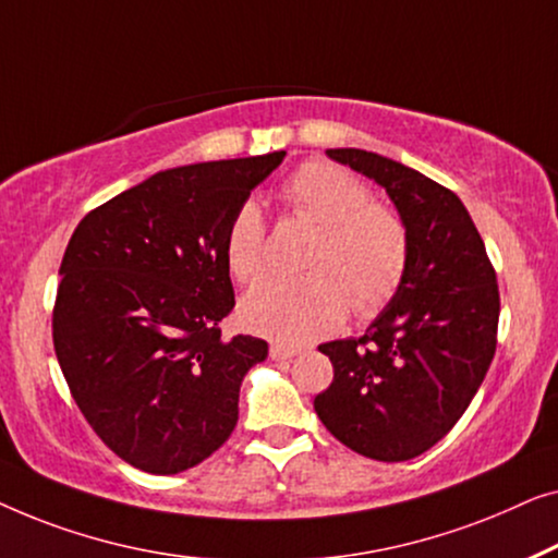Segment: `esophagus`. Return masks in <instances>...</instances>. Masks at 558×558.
Listing matches in <instances>:
<instances>
[{
    "label": "esophagus",
    "mask_w": 558,
    "mask_h": 558,
    "mask_svg": "<svg viewBox=\"0 0 558 558\" xmlns=\"http://www.w3.org/2000/svg\"><path fill=\"white\" fill-rule=\"evenodd\" d=\"M298 354H301V349L286 347V343H272V347H270V356L276 361H288V359H293Z\"/></svg>",
    "instance_id": "obj_1"
}]
</instances>
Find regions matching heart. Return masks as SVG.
I'll return each mask as SVG.
<instances>
[{
    "mask_svg": "<svg viewBox=\"0 0 558 558\" xmlns=\"http://www.w3.org/2000/svg\"><path fill=\"white\" fill-rule=\"evenodd\" d=\"M293 215L316 225L305 255L308 272L257 280L240 301V320L276 341L303 343L333 331L347 318L372 316L402 286L410 260L407 225L368 186L328 161L298 167L280 186ZM225 263L238 280L265 265V222L255 202H242L225 232Z\"/></svg>",
    "mask_w": 558,
    "mask_h": 558,
    "instance_id": "1",
    "label": "heart"
}]
</instances>
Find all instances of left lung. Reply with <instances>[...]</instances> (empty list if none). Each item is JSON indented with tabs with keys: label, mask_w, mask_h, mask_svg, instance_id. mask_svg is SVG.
Returning <instances> with one entry per match:
<instances>
[{
	"label": "left lung",
	"mask_w": 558,
	"mask_h": 558,
	"mask_svg": "<svg viewBox=\"0 0 558 558\" xmlns=\"http://www.w3.org/2000/svg\"><path fill=\"white\" fill-rule=\"evenodd\" d=\"M326 154L387 190L410 234V260L364 336L318 347L333 381L313 407L364 458L412 460L450 433L485 379L500 313L496 270L458 194L387 156Z\"/></svg>",
	"instance_id": "1"
}]
</instances>
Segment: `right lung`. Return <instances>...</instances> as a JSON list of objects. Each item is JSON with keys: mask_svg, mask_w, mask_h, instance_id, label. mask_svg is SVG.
I'll use <instances>...</instances> for the list:
<instances>
[{"mask_svg": "<svg viewBox=\"0 0 558 558\" xmlns=\"http://www.w3.org/2000/svg\"><path fill=\"white\" fill-rule=\"evenodd\" d=\"M282 159L159 171L88 211L68 242L54 354L88 425L144 473H182L222 447L242 379L268 356L263 339L219 331L234 308L225 232Z\"/></svg>", "mask_w": 558, "mask_h": 558, "instance_id": "obj_1", "label": "right lung"}]
</instances>
